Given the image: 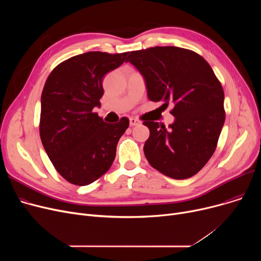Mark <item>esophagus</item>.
<instances>
[{
	"mask_svg": "<svg viewBox=\"0 0 261 261\" xmlns=\"http://www.w3.org/2000/svg\"><path fill=\"white\" fill-rule=\"evenodd\" d=\"M129 120H130V126H132V127H134V126H139L140 123H141V121H140L139 119L133 118V117H131Z\"/></svg>",
	"mask_w": 261,
	"mask_h": 261,
	"instance_id": "1",
	"label": "esophagus"
}]
</instances>
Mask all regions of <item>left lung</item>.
Returning <instances> with one entry per match:
<instances>
[{
    "label": "left lung",
    "instance_id": "left-lung-1",
    "mask_svg": "<svg viewBox=\"0 0 261 261\" xmlns=\"http://www.w3.org/2000/svg\"><path fill=\"white\" fill-rule=\"evenodd\" d=\"M126 62L144 77L148 98L174 105L166 129L144 121L150 135L145 156L153 168L175 180L199 172L215 152L225 120L224 93L213 68L195 51L155 46L128 53Z\"/></svg>",
    "mask_w": 261,
    "mask_h": 261
}]
</instances>
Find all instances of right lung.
<instances>
[{"label": "right lung", "instance_id": "right-lung-1", "mask_svg": "<svg viewBox=\"0 0 261 261\" xmlns=\"http://www.w3.org/2000/svg\"><path fill=\"white\" fill-rule=\"evenodd\" d=\"M128 53L89 51L57 65L41 95L40 138L54 167L66 181L86 186L105 174L115 159L129 119L107 123L97 113L102 78L125 61Z\"/></svg>", "mask_w": 261, "mask_h": 261}]
</instances>
